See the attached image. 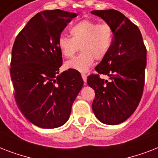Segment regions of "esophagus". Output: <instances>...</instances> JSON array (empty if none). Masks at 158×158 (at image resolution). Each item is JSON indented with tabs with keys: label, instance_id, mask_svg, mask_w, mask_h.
<instances>
[{
	"label": "esophagus",
	"instance_id": "esophagus-1",
	"mask_svg": "<svg viewBox=\"0 0 158 158\" xmlns=\"http://www.w3.org/2000/svg\"><path fill=\"white\" fill-rule=\"evenodd\" d=\"M81 76H82V78H83V80H84V83H86V81H87V75H86V74H84V73H82Z\"/></svg>",
	"mask_w": 158,
	"mask_h": 158
}]
</instances>
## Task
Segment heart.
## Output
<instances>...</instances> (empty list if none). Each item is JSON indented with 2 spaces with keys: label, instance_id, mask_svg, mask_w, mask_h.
Segmentation results:
<instances>
[{
  "label": "heart",
  "instance_id": "heart-1",
  "mask_svg": "<svg viewBox=\"0 0 158 158\" xmlns=\"http://www.w3.org/2000/svg\"><path fill=\"white\" fill-rule=\"evenodd\" d=\"M72 37L61 35L58 48L64 57H71L79 49L82 52L65 63V67L80 72L88 70L94 59H104L110 50L113 40V29L107 23H100L91 19H83L70 28Z\"/></svg>",
  "mask_w": 158,
  "mask_h": 158
}]
</instances>
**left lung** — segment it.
Listing matches in <instances>:
<instances>
[{
  "label": "left lung",
  "mask_w": 158,
  "mask_h": 158,
  "mask_svg": "<svg viewBox=\"0 0 158 158\" xmlns=\"http://www.w3.org/2000/svg\"><path fill=\"white\" fill-rule=\"evenodd\" d=\"M112 28V44L95 70L108 76L101 79L91 74L87 83L95 92L92 108L97 119L115 125L131 116L143 91L147 51L137 26L115 10H93Z\"/></svg>",
  "instance_id": "1"
}]
</instances>
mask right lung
I'll return each instance as SVG.
<instances>
[{"instance_id":"obj_1","label":"right lung","mask_w":158,"mask_h":158,"mask_svg":"<svg viewBox=\"0 0 158 158\" xmlns=\"http://www.w3.org/2000/svg\"><path fill=\"white\" fill-rule=\"evenodd\" d=\"M75 13L43 10L33 16L16 37L10 63L15 98L23 115L43 129L62 126L84 81L75 69L59 74L62 54L58 39Z\"/></svg>"}]
</instances>
